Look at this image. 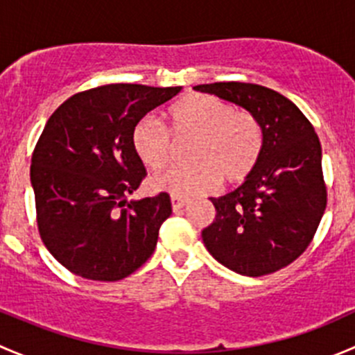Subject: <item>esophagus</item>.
Masks as SVG:
<instances>
[{
  "label": "esophagus",
  "instance_id": "esophagus-1",
  "mask_svg": "<svg viewBox=\"0 0 355 355\" xmlns=\"http://www.w3.org/2000/svg\"><path fill=\"white\" fill-rule=\"evenodd\" d=\"M185 204H187V199L178 198V196H171V207H173V211H180Z\"/></svg>",
  "mask_w": 355,
  "mask_h": 355
}]
</instances>
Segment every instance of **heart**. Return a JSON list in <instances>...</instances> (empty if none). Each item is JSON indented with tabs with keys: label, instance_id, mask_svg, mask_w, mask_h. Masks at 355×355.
<instances>
[{
	"label": "heart",
	"instance_id": "obj_1",
	"mask_svg": "<svg viewBox=\"0 0 355 355\" xmlns=\"http://www.w3.org/2000/svg\"><path fill=\"white\" fill-rule=\"evenodd\" d=\"M175 141H192L189 166L170 170L153 180L156 191L177 196H198L218 182L239 185L256 170L263 155L264 135L259 120L249 111L235 110L230 103L207 94H191L168 113ZM132 148L151 171L164 170L171 159L166 128L148 116L132 132Z\"/></svg>",
	"mask_w": 355,
	"mask_h": 355
}]
</instances>
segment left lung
I'll use <instances>...</instances> for the list:
<instances>
[{"label": "left lung", "instance_id": "8db88e82", "mask_svg": "<svg viewBox=\"0 0 355 355\" xmlns=\"http://www.w3.org/2000/svg\"><path fill=\"white\" fill-rule=\"evenodd\" d=\"M252 113L263 127V155L234 192L209 198L214 221L202 230L211 256L244 277H263L288 266L313 241L324 207L327 185L321 144L311 121L273 89L245 82L202 84Z\"/></svg>", "mask_w": 355, "mask_h": 355}]
</instances>
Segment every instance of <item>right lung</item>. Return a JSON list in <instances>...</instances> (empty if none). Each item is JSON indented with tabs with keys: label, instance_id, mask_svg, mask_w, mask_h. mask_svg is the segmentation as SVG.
Returning <instances> with one entry per match:
<instances>
[{
	"label": "right lung",
	"instance_id": "add662e5",
	"mask_svg": "<svg viewBox=\"0 0 355 355\" xmlns=\"http://www.w3.org/2000/svg\"><path fill=\"white\" fill-rule=\"evenodd\" d=\"M180 91L101 85L73 94L49 116L31 164L37 227L53 257L77 277L118 282L155 252L171 202L166 192L127 200L146 177L132 132Z\"/></svg>",
	"mask_w": 355,
	"mask_h": 355
}]
</instances>
